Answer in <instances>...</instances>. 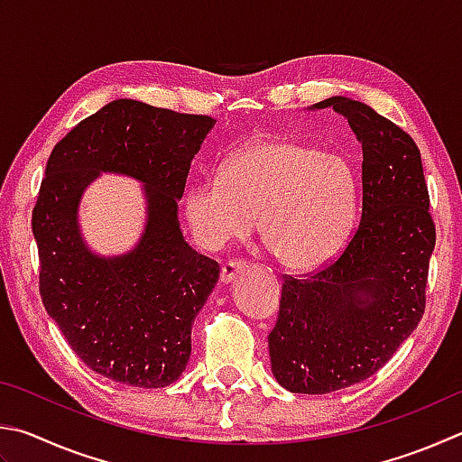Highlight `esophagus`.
<instances>
[{
  "label": "esophagus",
  "instance_id": "esophagus-1",
  "mask_svg": "<svg viewBox=\"0 0 462 462\" xmlns=\"http://www.w3.org/2000/svg\"><path fill=\"white\" fill-rule=\"evenodd\" d=\"M246 268L245 260H228V263L222 264V271H220V281L222 282H230L234 276H238L242 271Z\"/></svg>",
  "mask_w": 462,
  "mask_h": 462
}]
</instances>
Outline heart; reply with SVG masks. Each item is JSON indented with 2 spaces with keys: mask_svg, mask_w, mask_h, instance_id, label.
Segmentation results:
<instances>
[{
  "mask_svg": "<svg viewBox=\"0 0 462 462\" xmlns=\"http://www.w3.org/2000/svg\"><path fill=\"white\" fill-rule=\"evenodd\" d=\"M356 173L346 159L271 137L224 159L220 178L191 183L183 212L199 245L216 250L260 224L264 245L292 271L339 253L356 216Z\"/></svg>",
  "mask_w": 462,
  "mask_h": 462,
  "instance_id": "heart-1",
  "label": "heart"
}]
</instances>
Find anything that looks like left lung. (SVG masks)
I'll return each instance as SVG.
<instances>
[{
  "label": "left lung",
  "instance_id": "1",
  "mask_svg": "<svg viewBox=\"0 0 462 462\" xmlns=\"http://www.w3.org/2000/svg\"><path fill=\"white\" fill-rule=\"evenodd\" d=\"M362 143V217L339 256L282 279L268 333L273 374L292 393H329L364 382L420 323L436 228L414 139L372 106L331 97Z\"/></svg>",
  "mask_w": 462,
  "mask_h": 462
}]
</instances>
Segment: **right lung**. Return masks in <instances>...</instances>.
Segmentation results:
<instances>
[{
	"label": "right lung",
	"mask_w": 462,
	"mask_h": 462,
	"mask_svg": "<svg viewBox=\"0 0 462 462\" xmlns=\"http://www.w3.org/2000/svg\"><path fill=\"white\" fill-rule=\"evenodd\" d=\"M216 121L119 98L80 121L50 153L32 232L40 297L92 372L135 388H165L186 370L191 323L220 266L198 254L178 220L191 159ZM100 171L146 183L148 224L138 246L98 257L81 240L78 204Z\"/></svg>",
	"instance_id": "1"
}]
</instances>
